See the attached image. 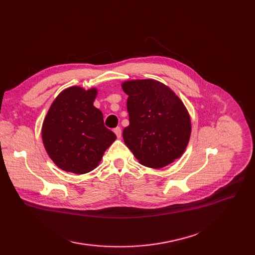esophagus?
I'll return each instance as SVG.
<instances>
[{
  "instance_id": "obj_1",
  "label": "esophagus",
  "mask_w": 255,
  "mask_h": 255,
  "mask_svg": "<svg viewBox=\"0 0 255 255\" xmlns=\"http://www.w3.org/2000/svg\"><path fill=\"white\" fill-rule=\"evenodd\" d=\"M114 132L116 133V135H117V137H118V138H120V137H121V135H122V129H121L120 127L115 128V129H114Z\"/></svg>"
}]
</instances>
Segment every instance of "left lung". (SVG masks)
Instances as JSON below:
<instances>
[{
	"label": "left lung",
	"instance_id": "left-lung-1",
	"mask_svg": "<svg viewBox=\"0 0 255 255\" xmlns=\"http://www.w3.org/2000/svg\"><path fill=\"white\" fill-rule=\"evenodd\" d=\"M121 86L128 95L129 114L123 138L138 162L159 169L180 158L191 134V119L183 101L155 79L126 80Z\"/></svg>",
	"mask_w": 255,
	"mask_h": 255
}]
</instances>
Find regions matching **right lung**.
I'll return each instance as SVG.
<instances>
[{
	"label": "right lung",
	"instance_id": "add662e5",
	"mask_svg": "<svg viewBox=\"0 0 255 255\" xmlns=\"http://www.w3.org/2000/svg\"><path fill=\"white\" fill-rule=\"evenodd\" d=\"M97 94L96 88H67L53 100L44 118V148L53 163L65 171L84 175L95 169L117 138L104 126L101 111L93 104Z\"/></svg>",
	"mask_w": 255,
	"mask_h": 255
}]
</instances>
